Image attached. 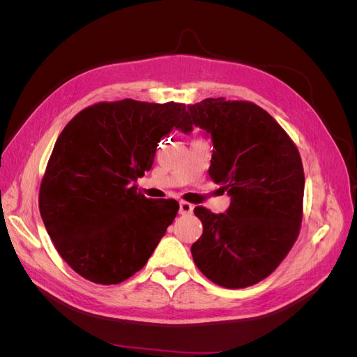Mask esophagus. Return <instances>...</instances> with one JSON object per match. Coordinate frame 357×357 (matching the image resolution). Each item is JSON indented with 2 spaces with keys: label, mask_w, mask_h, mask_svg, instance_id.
Listing matches in <instances>:
<instances>
[{
  "label": "esophagus",
  "mask_w": 357,
  "mask_h": 357,
  "mask_svg": "<svg viewBox=\"0 0 357 357\" xmlns=\"http://www.w3.org/2000/svg\"><path fill=\"white\" fill-rule=\"evenodd\" d=\"M192 211H193V205L192 204H189L186 201H181L180 202V214L189 215V214H192Z\"/></svg>",
  "instance_id": "esophagus-1"
}]
</instances>
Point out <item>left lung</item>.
Instances as JSON below:
<instances>
[{
	"instance_id": "8db88e82",
	"label": "left lung",
	"mask_w": 357,
	"mask_h": 357,
	"mask_svg": "<svg viewBox=\"0 0 357 357\" xmlns=\"http://www.w3.org/2000/svg\"><path fill=\"white\" fill-rule=\"evenodd\" d=\"M192 125L208 132V174L231 197L226 213H193L204 231L192 244L193 262L213 283L243 289L262 282L294 247L302 222L304 168L295 143L261 107L207 98L188 105Z\"/></svg>"
}]
</instances>
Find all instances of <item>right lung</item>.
<instances>
[{
  "instance_id": "1",
  "label": "right lung",
  "mask_w": 357,
  "mask_h": 357,
  "mask_svg": "<svg viewBox=\"0 0 357 357\" xmlns=\"http://www.w3.org/2000/svg\"><path fill=\"white\" fill-rule=\"evenodd\" d=\"M185 104L122 100L86 107L62 129L40 185L38 207L61 257L96 284L142 269L178 211L135 181L158 143L188 122Z\"/></svg>"
}]
</instances>
